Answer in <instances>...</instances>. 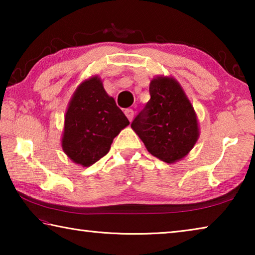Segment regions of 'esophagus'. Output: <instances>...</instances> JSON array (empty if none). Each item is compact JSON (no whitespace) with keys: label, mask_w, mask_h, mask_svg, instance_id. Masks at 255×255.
Listing matches in <instances>:
<instances>
[{"label":"esophagus","mask_w":255,"mask_h":255,"mask_svg":"<svg viewBox=\"0 0 255 255\" xmlns=\"http://www.w3.org/2000/svg\"><path fill=\"white\" fill-rule=\"evenodd\" d=\"M125 115L127 116L129 122H131L132 117H133V110L132 109H126V110H125Z\"/></svg>","instance_id":"esophagus-1"}]
</instances>
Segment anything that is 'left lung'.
<instances>
[{"instance_id":"1","label":"left lung","mask_w":255,"mask_h":255,"mask_svg":"<svg viewBox=\"0 0 255 255\" xmlns=\"http://www.w3.org/2000/svg\"><path fill=\"white\" fill-rule=\"evenodd\" d=\"M149 96L131 128L153 156L174 163L191 150L199 136L195 110L178 82L170 77L152 80Z\"/></svg>"}]
</instances>
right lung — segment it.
Segmentation results:
<instances>
[{
  "label": "right lung",
  "mask_w": 255,
  "mask_h": 255,
  "mask_svg": "<svg viewBox=\"0 0 255 255\" xmlns=\"http://www.w3.org/2000/svg\"><path fill=\"white\" fill-rule=\"evenodd\" d=\"M129 120L92 77L82 83L73 96L65 116L62 146L72 161L90 166L109 152L114 138Z\"/></svg>",
  "instance_id": "obj_1"
}]
</instances>
